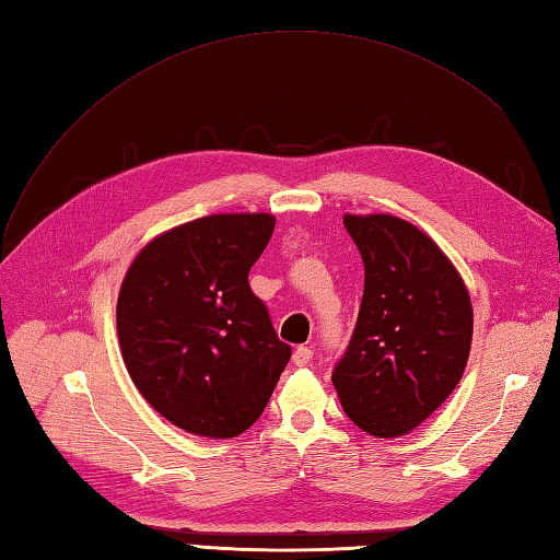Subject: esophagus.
Instances as JSON below:
<instances>
[{
  "label": "esophagus",
  "mask_w": 560,
  "mask_h": 560,
  "mask_svg": "<svg viewBox=\"0 0 560 560\" xmlns=\"http://www.w3.org/2000/svg\"><path fill=\"white\" fill-rule=\"evenodd\" d=\"M311 360H313V350L306 348V346H299L292 354L294 366H306V364H311Z\"/></svg>",
  "instance_id": "34e87169"
}]
</instances>
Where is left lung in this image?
<instances>
[{
  "instance_id": "8db88e82",
  "label": "left lung",
  "mask_w": 560,
  "mask_h": 560,
  "mask_svg": "<svg viewBox=\"0 0 560 560\" xmlns=\"http://www.w3.org/2000/svg\"><path fill=\"white\" fill-rule=\"evenodd\" d=\"M364 296L331 383L343 411L378 439L409 434L460 383L474 313L465 280L428 233L393 214H346Z\"/></svg>"
}]
</instances>
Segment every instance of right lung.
<instances>
[{"label":"right lung","instance_id":"obj_1","mask_svg":"<svg viewBox=\"0 0 560 560\" xmlns=\"http://www.w3.org/2000/svg\"><path fill=\"white\" fill-rule=\"evenodd\" d=\"M273 229L268 212L200 217L149 241L126 270L116 303L126 369L184 432L243 434L292 358L247 282Z\"/></svg>","mask_w":560,"mask_h":560}]
</instances>
